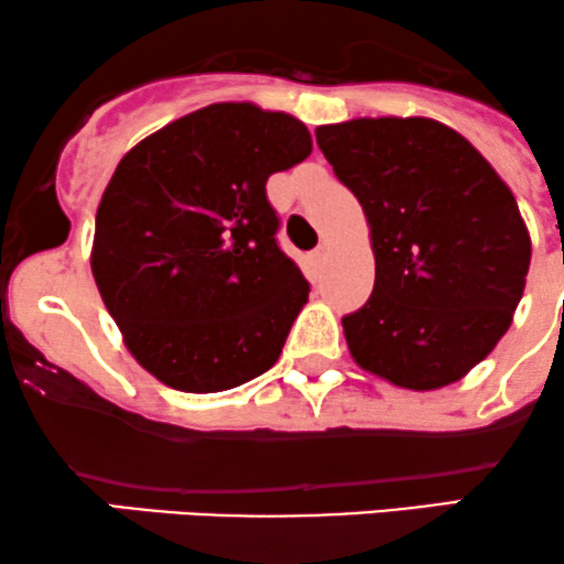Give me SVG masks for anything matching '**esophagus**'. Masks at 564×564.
Masks as SVG:
<instances>
[{
  "label": "esophagus",
  "mask_w": 564,
  "mask_h": 564,
  "mask_svg": "<svg viewBox=\"0 0 564 564\" xmlns=\"http://www.w3.org/2000/svg\"><path fill=\"white\" fill-rule=\"evenodd\" d=\"M327 256H330V245H327V242H322L319 248L312 250V263H316V265H319V263H325V258H327Z\"/></svg>",
  "instance_id": "esophagus-1"
}]
</instances>
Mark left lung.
Returning <instances> with one entry per match:
<instances>
[{
    "label": "left lung",
    "mask_w": 564,
    "mask_h": 564,
    "mask_svg": "<svg viewBox=\"0 0 564 564\" xmlns=\"http://www.w3.org/2000/svg\"><path fill=\"white\" fill-rule=\"evenodd\" d=\"M370 224L376 284L344 316L359 367L394 386L455 383L509 330L530 269L514 194L464 135L426 117L316 128Z\"/></svg>",
    "instance_id": "1"
}]
</instances>
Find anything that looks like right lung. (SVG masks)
<instances>
[{"label": "right lung", "instance_id": "1", "mask_svg": "<svg viewBox=\"0 0 564 564\" xmlns=\"http://www.w3.org/2000/svg\"><path fill=\"white\" fill-rule=\"evenodd\" d=\"M312 154L306 124L213 104L122 156L95 215L93 276L132 357L213 394L280 359L308 282L276 245L271 173Z\"/></svg>", "mask_w": 564, "mask_h": 564}]
</instances>
